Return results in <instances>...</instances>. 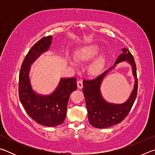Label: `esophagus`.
Instances as JSON below:
<instances>
[{"label": "esophagus", "mask_w": 155, "mask_h": 155, "mask_svg": "<svg viewBox=\"0 0 155 155\" xmlns=\"http://www.w3.org/2000/svg\"><path fill=\"white\" fill-rule=\"evenodd\" d=\"M77 87L78 89H82L83 87V81L79 80L77 81Z\"/></svg>", "instance_id": "1"}]
</instances>
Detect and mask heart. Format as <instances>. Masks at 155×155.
Listing matches in <instances>:
<instances>
[{"mask_svg":"<svg viewBox=\"0 0 155 155\" xmlns=\"http://www.w3.org/2000/svg\"><path fill=\"white\" fill-rule=\"evenodd\" d=\"M100 50H101L100 47L96 44H91V45L83 46L76 52L75 59L78 61H87L96 56L100 52ZM104 61H105V59H104V57L103 55H100L97 57L92 64L90 65V72L92 74H96V73L101 71L104 64ZM68 61L73 67L77 66L75 60L71 58H68Z\"/></svg>","mask_w":155,"mask_h":155,"instance_id":"b5f03b06","label":"heart"}]
</instances>
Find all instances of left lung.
Segmentation results:
<instances>
[{
  "label": "left lung",
  "instance_id": "1",
  "mask_svg": "<svg viewBox=\"0 0 155 155\" xmlns=\"http://www.w3.org/2000/svg\"><path fill=\"white\" fill-rule=\"evenodd\" d=\"M120 54L115 61L114 65L92 80L83 81V92L85 98L88 112L89 122L94 127L103 128L110 127L121 122L130 112L135 101L137 93V68L134 58L128 48L122 49ZM127 61L132 68L135 78V85L130 98L122 104H110L101 96L100 85L104 77L117 63Z\"/></svg>",
  "mask_w": 155,
  "mask_h": 155
}]
</instances>
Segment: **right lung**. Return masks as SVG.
<instances>
[{"label":"right lung","instance_id":"right-lung-1","mask_svg":"<svg viewBox=\"0 0 155 155\" xmlns=\"http://www.w3.org/2000/svg\"><path fill=\"white\" fill-rule=\"evenodd\" d=\"M52 37L42 38L28 51L19 74V98L28 115L38 124L52 127L64 122L70 95L77 89V78H62L53 92L47 96L36 94L31 84V65L52 44Z\"/></svg>","mask_w":155,"mask_h":155}]
</instances>
